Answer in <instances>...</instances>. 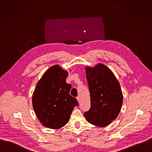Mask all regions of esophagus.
Listing matches in <instances>:
<instances>
[{
  "instance_id": "esophagus-1",
  "label": "esophagus",
  "mask_w": 152,
  "mask_h": 152,
  "mask_svg": "<svg viewBox=\"0 0 152 152\" xmlns=\"http://www.w3.org/2000/svg\"><path fill=\"white\" fill-rule=\"evenodd\" d=\"M77 99L78 100V103L80 104V101H81V100H80V96H78V97L77 98Z\"/></svg>"
}]
</instances>
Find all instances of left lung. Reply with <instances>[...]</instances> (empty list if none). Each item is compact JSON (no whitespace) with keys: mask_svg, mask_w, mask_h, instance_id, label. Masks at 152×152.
<instances>
[{"mask_svg":"<svg viewBox=\"0 0 152 152\" xmlns=\"http://www.w3.org/2000/svg\"><path fill=\"white\" fill-rule=\"evenodd\" d=\"M90 92L91 108L84 115L87 121L99 127H105L118 116L123 102L120 84L112 71L99 63L86 68Z\"/></svg>","mask_w":152,"mask_h":152,"instance_id":"8db88e82","label":"left lung"}]
</instances>
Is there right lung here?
Segmentation results:
<instances>
[{
	"mask_svg": "<svg viewBox=\"0 0 152 152\" xmlns=\"http://www.w3.org/2000/svg\"><path fill=\"white\" fill-rule=\"evenodd\" d=\"M68 75L61 66L53 65L44 74L33 92V108L45 127L53 129L63 127L78 105L77 99L69 95L71 85L66 83Z\"/></svg>",
	"mask_w": 152,
	"mask_h": 152,
	"instance_id": "add662e5",
	"label": "right lung"
}]
</instances>
